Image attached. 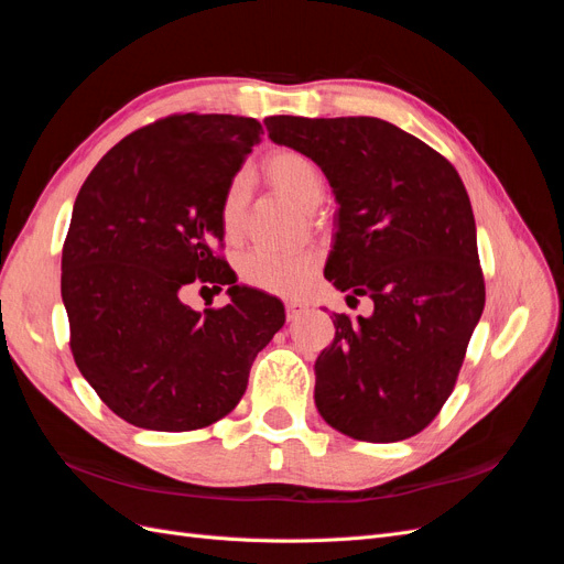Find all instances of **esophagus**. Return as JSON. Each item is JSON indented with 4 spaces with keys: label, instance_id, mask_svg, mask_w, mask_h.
<instances>
[{
    "label": "esophagus",
    "instance_id": "34e87169",
    "mask_svg": "<svg viewBox=\"0 0 564 564\" xmlns=\"http://www.w3.org/2000/svg\"><path fill=\"white\" fill-rule=\"evenodd\" d=\"M308 311V303L303 301H286V317L289 319H296L301 313Z\"/></svg>",
    "mask_w": 564,
    "mask_h": 564
}]
</instances>
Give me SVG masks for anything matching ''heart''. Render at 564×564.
<instances>
[{"label": "heart", "mask_w": 564, "mask_h": 564, "mask_svg": "<svg viewBox=\"0 0 564 564\" xmlns=\"http://www.w3.org/2000/svg\"><path fill=\"white\" fill-rule=\"evenodd\" d=\"M263 176L278 193L292 199L303 212H315L324 199V178L313 160L296 150H278L263 162ZM247 191L245 181L235 178L220 202V224L224 232L235 240L245 226ZM317 268L315 251L299 253H270L256 249L240 263V275L247 284L259 286L272 294H296L311 282Z\"/></svg>", "instance_id": "heart-1"}]
</instances>
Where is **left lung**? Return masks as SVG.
<instances>
[{"mask_svg":"<svg viewBox=\"0 0 564 564\" xmlns=\"http://www.w3.org/2000/svg\"><path fill=\"white\" fill-rule=\"evenodd\" d=\"M272 143L313 160L336 197L324 278L373 313H334L315 406L352 440L421 433L452 395L485 308L475 218L456 169L379 117H265Z\"/></svg>","mask_w":564,"mask_h":564,"instance_id":"1","label":"left lung"}]
</instances>
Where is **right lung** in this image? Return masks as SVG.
Segmentation results:
<instances>
[{"instance_id": "add662e5", "label": "right lung", "mask_w": 564, "mask_h": 564, "mask_svg": "<svg viewBox=\"0 0 564 564\" xmlns=\"http://www.w3.org/2000/svg\"><path fill=\"white\" fill-rule=\"evenodd\" d=\"M261 124L240 115H172L100 160L75 199L61 296L82 377L112 412L148 431L204 429L230 414L249 369L284 324V305L237 284L214 253L220 202ZM193 281L231 303L193 312Z\"/></svg>"}]
</instances>
